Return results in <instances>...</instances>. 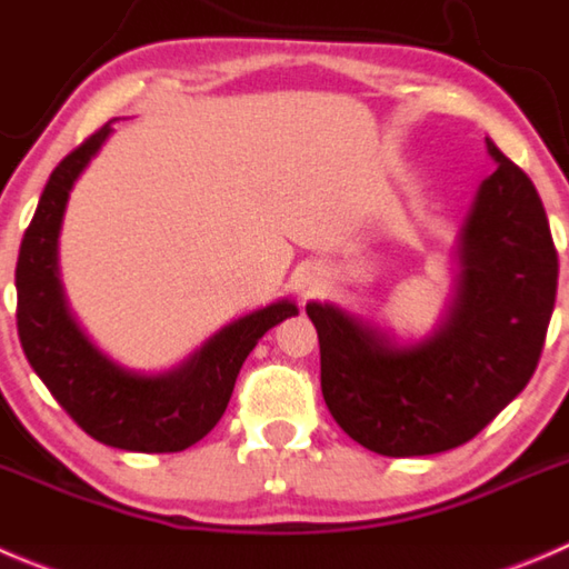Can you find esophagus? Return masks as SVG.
Masks as SVG:
<instances>
[{
  "mask_svg": "<svg viewBox=\"0 0 569 569\" xmlns=\"http://www.w3.org/2000/svg\"><path fill=\"white\" fill-rule=\"evenodd\" d=\"M317 286H319V278H311V280H306V289H308V291H311V289H317Z\"/></svg>",
  "mask_w": 569,
  "mask_h": 569,
  "instance_id": "1",
  "label": "esophagus"
}]
</instances>
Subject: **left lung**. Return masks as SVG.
Wrapping results in <instances>:
<instances>
[{
	"mask_svg": "<svg viewBox=\"0 0 569 569\" xmlns=\"http://www.w3.org/2000/svg\"><path fill=\"white\" fill-rule=\"evenodd\" d=\"M498 163L456 244L459 272L437 328L400 341L372 319L311 300L322 397L341 431L380 456L470 442L531 380L556 302L559 256L542 200L487 138Z\"/></svg>",
	"mask_w": 569,
	"mask_h": 569,
	"instance_id": "left-lung-1",
	"label": "left lung"
}]
</instances>
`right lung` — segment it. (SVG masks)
I'll return each mask as SVG.
<instances>
[{"instance_id": "1", "label": "right lung", "mask_w": 569, "mask_h": 569, "mask_svg": "<svg viewBox=\"0 0 569 569\" xmlns=\"http://www.w3.org/2000/svg\"><path fill=\"white\" fill-rule=\"evenodd\" d=\"M110 132L108 121L49 174L16 263V325L30 367L88 437L132 453H178L222 419L241 363L258 339L300 311L289 297L269 302L219 328L163 372H138L104 356L66 300L58 239L71 186Z\"/></svg>"}]
</instances>
